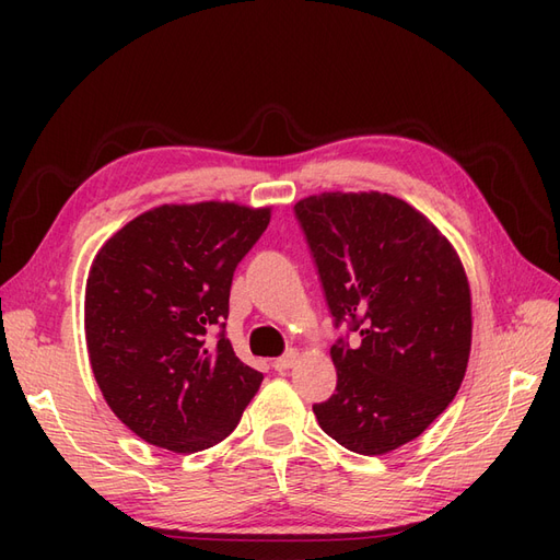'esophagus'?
I'll return each mask as SVG.
<instances>
[{
    "label": "esophagus",
    "mask_w": 560,
    "mask_h": 560,
    "mask_svg": "<svg viewBox=\"0 0 560 560\" xmlns=\"http://www.w3.org/2000/svg\"><path fill=\"white\" fill-rule=\"evenodd\" d=\"M296 360H299V352L290 350L287 354H282V358H278L273 362V366H276V371H290L296 364Z\"/></svg>",
    "instance_id": "esophagus-1"
}]
</instances>
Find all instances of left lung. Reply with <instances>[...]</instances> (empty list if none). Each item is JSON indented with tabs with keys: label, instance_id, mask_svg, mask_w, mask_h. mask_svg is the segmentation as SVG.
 Returning a JSON list of instances; mask_svg holds the SVG:
<instances>
[{
	"label": "left lung",
	"instance_id": "obj_1",
	"mask_svg": "<svg viewBox=\"0 0 560 560\" xmlns=\"http://www.w3.org/2000/svg\"><path fill=\"white\" fill-rule=\"evenodd\" d=\"M336 327V393L313 413L352 453L413 442L460 389L471 348V292L455 247L409 202L381 191L299 200Z\"/></svg>",
	"mask_w": 560,
	"mask_h": 560
}]
</instances>
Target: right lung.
<instances>
[{
  "instance_id": "right-lung-1",
  "label": "right lung",
  "mask_w": 560,
  "mask_h": 560,
  "mask_svg": "<svg viewBox=\"0 0 560 560\" xmlns=\"http://www.w3.org/2000/svg\"><path fill=\"white\" fill-rule=\"evenodd\" d=\"M270 208L229 200L159 206L97 249L83 327L93 376L114 416L147 444L206 451L235 430L264 381L224 334L233 270Z\"/></svg>"
}]
</instances>
